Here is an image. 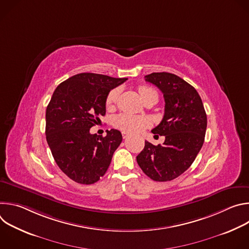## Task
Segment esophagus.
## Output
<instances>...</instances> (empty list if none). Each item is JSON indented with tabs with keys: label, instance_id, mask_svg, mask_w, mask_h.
I'll return each instance as SVG.
<instances>
[{
	"label": "esophagus",
	"instance_id": "obj_1",
	"mask_svg": "<svg viewBox=\"0 0 249 249\" xmlns=\"http://www.w3.org/2000/svg\"><path fill=\"white\" fill-rule=\"evenodd\" d=\"M122 137H123V139H126L129 137V134L127 132H122Z\"/></svg>",
	"mask_w": 249,
	"mask_h": 249
}]
</instances>
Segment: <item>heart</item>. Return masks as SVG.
<instances>
[{"instance_id":"obj_1","label":"heart","mask_w":249,"mask_h":249,"mask_svg":"<svg viewBox=\"0 0 249 249\" xmlns=\"http://www.w3.org/2000/svg\"><path fill=\"white\" fill-rule=\"evenodd\" d=\"M139 93L144 101L150 98L151 96L158 97V92L154 89L149 87H140ZM118 95H119L118 89H113L108 92L105 99V104L108 108L112 107V106L115 104V102L117 101ZM112 124L115 128L122 130L123 132L139 133L150 125V120L145 116L133 115L129 113H120L113 118Z\"/></svg>"}]
</instances>
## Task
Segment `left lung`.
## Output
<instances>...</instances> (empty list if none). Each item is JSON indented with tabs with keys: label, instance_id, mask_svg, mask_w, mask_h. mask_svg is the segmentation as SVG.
Listing matches in <instances>:
<instances>
[{
	"label": "left lung",
	"instance_id": "obj_1",
	"mask_svg": "<svg viewBox=\"0 0 249 249\" xmlns=\"http://www.w3.org/2000/svg\"><path fill=\"white\" fill-rule=\"evenodd\" d=\"M146 82L163 93L165 105L161 122L152 130L164 136L163 145L145 142L137 156L139 166L155 181H170L187 170L200 152L206 134L207 115L197 90L174 74L152 73Z\"/></svg>",
	"mask_w": 249,
	"mask_h": 249
}]
</instances>
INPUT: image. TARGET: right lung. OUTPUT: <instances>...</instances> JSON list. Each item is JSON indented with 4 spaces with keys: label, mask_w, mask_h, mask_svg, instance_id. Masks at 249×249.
Instances as JSON below:
<instances>
[{
    "label": "right lung",
    "mask_w": 249,
    "mask_h": 249,
    "mask_svg": "<svg viewBox=\"0 0 249 249\" xmlns=\"http://www.w3.org/2000/svg\"><path fill=\"white\" fill-rule=\"evenodd\" d=\"M93 73H82L61 83L46 108V140L60 169L80 184H93L107 170L122 142L120 131L106 136L90 134L105 115L108 92L126 82Z\"/></svg>",
    "instance_id": "right-lung-1"
}]
</instances>
